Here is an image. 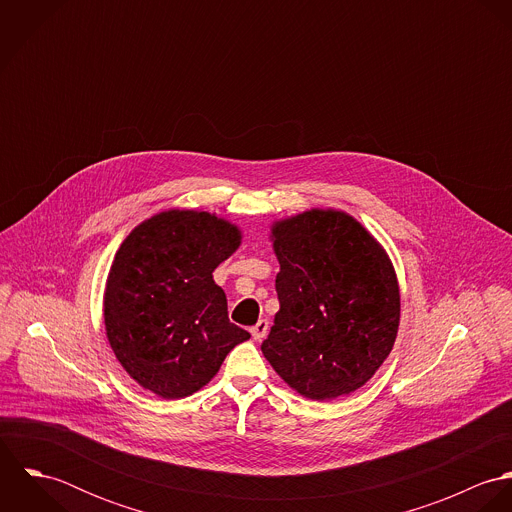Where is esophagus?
Here are the masks:
<instances>
[{"label": "esophagus", "instance_id": "1", "mask_svg": "<svg viewBox=\"0 0 512 512\" xmlns=\"http://www.w3.org/2000/svg\"><path fill=\"white\" fill-rule=\"evenodd\" d=\"M268 329H270V323H268L266 319H260V321L250 329V333H252L254 341H262V339H266Z\"/></svg>", "mask_w": 512, "mask_h": 512}]
</instances>
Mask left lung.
I'll return each mask as SVG.
<instances>
[{
	"label": "left lung",
	"instance_id": "8db88e82",
	"mask_svg": "<svg viewBox=\"0 0 512 512\" xmlns=\"http://www.w3.org/2000/svg\"><path fill=\"white\" fill-rule=\"evenodd\" d=\"M280 311L262 343L278 376L309 400L347 396L388 359L400 288L384 246L339 209H307L270 226Z\"/></svg>",
	"mask_w": 512,
	"mask_h": 512
}]
</instances>
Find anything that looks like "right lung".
I'll list each match as a JSON object with an SVG mask.
<instances>
[{
  "instance_id": "1",
  "label": "right lung",
  "mask_w": 512,
  "mask_h": 512,
  "mask_svg": "<svg viewBox=\"0 0 512 512\" xmlns=\"http://www.w3.org/2000/svg\"><path fill=\"white\" fill-rule=\"evenodd\" d=\"M240 244L238 224L195 209L161 211L120 244L104 288V327L118 363L144 390L191 396L250 339L228 321L213 280Z\"/></svg>"
}]
</instances>
